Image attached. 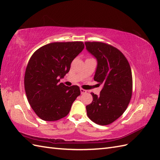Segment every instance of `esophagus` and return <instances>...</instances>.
I'll return each mask as SVG.
<instances>
[{
    "instance_id": "34e87169",
    "label": "esophagus",
    "mask_w": 160,
    "mask_h": 160,
    "mask_svg": "<svg viewBox=\"0 0 160 160\" xmlns=\"http://www.w3.org/2000/svg\"><path fill=\"white\" fill-rule=\"evenodd\" d=\"M80 92H81V94H85L87 92V90L83 89V88H80Z\"/></svg>"
}]
</instances>
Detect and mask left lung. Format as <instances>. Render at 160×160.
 Here are the masks:
<instances>
[{
  "label": "left lung",
  "instance_id": "left-lung-1",
  "mask_svg": "<svg viewBox=\"0 0 160 160\" xmlns=\"http://www.w3.org/2000/svg\"><path fill=\"white\" fill-rule=\"evenodd\" d=\"M87 51L97 60L94 80L103 87L97 96L91 92L87 116L102 126L112 124L128 107L132 94V76L128 60L116 47L101 42H84Z\"/></svg>",
  "mask_w": 160,
  "mask_h": 160
}]
</instances>
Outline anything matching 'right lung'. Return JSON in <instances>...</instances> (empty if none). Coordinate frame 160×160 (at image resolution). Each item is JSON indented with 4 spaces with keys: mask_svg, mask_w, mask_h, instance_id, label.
<instances>
[{
    "mask_svg": "<svg viewBox=\"0 0 160 160\" xmlns=\"http://www.w3.org/2000/svg\"><path fill=\"white\" fill-rule=\"evenodd\" d=\"M84 48L80 41L52 42L39 48L30 57L24 87L31 108L40 119L57 121L65 117L80 95L78 86L69 87L59 81Z\"/></svg>",
    "mask_w": 160,
    "mask_h": 160,
    "instance_id": "right-lung-1",
    "label": "right lung"
}]
</instances>
